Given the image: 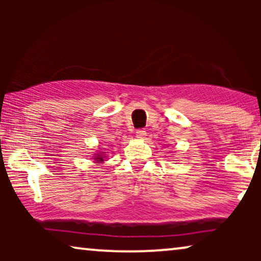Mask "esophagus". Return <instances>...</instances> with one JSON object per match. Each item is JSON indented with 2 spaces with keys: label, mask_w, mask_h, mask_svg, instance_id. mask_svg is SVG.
I'll list each match as a JSON object with an SVG mask.
<instances>
[{
  "label": "esophagus",
  "mask_w": 261,
  "mask_h": 261,
  "mask_svg": "<svg viewBox=\"0 0 261 261\" xmlns=\"http://www.w3.org/2000/svg\"><path fill=\"white\" fill-rule=\"evenodd\" d=\"M146 130L145 129H138L137 130V138H139V139H144L145 137H146Z\"/></svg>",
  "instance_id": "esophagus-1"
}]
</instances>
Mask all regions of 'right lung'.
Here are the masks:
<instances>
[{
    "label": "right lung",
    "mask_w": 261,
    "mask_h": 261,
    "mask_svg": "<svg viewBox=\"0 0 261 261\" xmlns=\"http://www.w3.org/2000/svg\"><path fill=\"white\" fill-rule=\"evenodd\" d=\"M97 162H103V159H102L101 155H97Z\"/></svg>",
    "instance_id": "right-lung-1"
}]
</instances>
